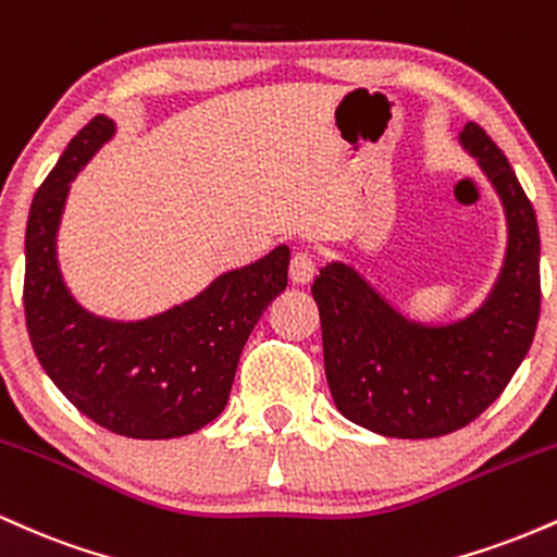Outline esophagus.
Returning <instances> with one entry per match:
<instances>
[{"label": "esophagus", "mask_w": 557, "mask_h": 557, "mask_svg": "<svg viewBox=\"0 0 557 557\" xmlns=\"http://www.w3.org/2000/svg\"><path fill=\"white\" fill-rule=\"evenodd\" d=\"M317 274V261L311 253L298 251L296 257L290 259V280L296 285H309Z\"/></svg>", "instance_id": "1"}]
</instances>
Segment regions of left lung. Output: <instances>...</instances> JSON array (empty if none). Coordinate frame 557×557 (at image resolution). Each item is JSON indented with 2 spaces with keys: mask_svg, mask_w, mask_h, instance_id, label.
Here are the masks:
<instances>
[{
  "mask_svg": "<svg viewBox=\"0 0 557 557\" xmlns=\"http://www.w3.org/2000/svg\"><path fill=\"white\" fill-rule=\"evenodd\" d=\"M458 140L500 196L508 222L500 274L479 309L456 322H417L345 261H330L311 285L332 400L345 419L382 437H443L471 424L500 398L540 322L532 201L482 127L463 125Z\"/></svg>",
  "mask_w": 557,
  "mask_h": 557,
  "instance_id": "1",
  "label": "left lung"
}]
</instances>
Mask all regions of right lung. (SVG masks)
Wrapping results in <instances>:
<instances>
[{
  "mask_svg": "<svg viewBox=\"0 0 557 557\" xmlns=\"http://www.w3.org/2000/svg\"><path fill=\"white\" fill-rule=\"evenodd\" d=\"M112 136L114 120L94 117L36 190L25 227V324L38 363L81 413L123 437H183L227 406L243 345L285 290L290 248L283 243L138 322L83 309L62 280L57 230L70 183Z\"/></svg>",
  "mask_w": 557,
  "mask_h": 557,
  "instance_id": "add662e5",
  "label": "right lung"
}]
</instances>
